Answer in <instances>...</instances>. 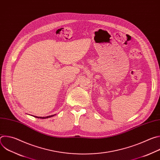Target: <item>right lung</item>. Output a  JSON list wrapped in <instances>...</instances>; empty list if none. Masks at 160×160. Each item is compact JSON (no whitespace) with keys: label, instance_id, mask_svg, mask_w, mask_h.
<instances>
[{"label":"right lung","instance_id":"obj_1","mask_svg":"<svg viewBox=\"0 0 160 160\" xmlns=\"http://www.w3.org/2000/svg\"><path fill=\"white\" fill-rule=\"evenodd\" d=\"M55 115H51V116H48V117H36V116H34V117L35 118H41V119H45V118H51V117H54Z\"/></svg>","mask_w":160,"mask_h":160}]
</instances>
